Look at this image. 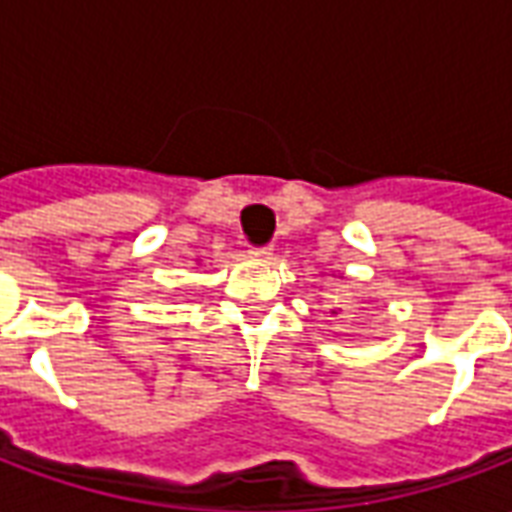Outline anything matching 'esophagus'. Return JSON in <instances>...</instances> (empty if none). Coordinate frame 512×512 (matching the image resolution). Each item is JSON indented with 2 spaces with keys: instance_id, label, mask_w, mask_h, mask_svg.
I'll list each match as a JSON object with an SVG mask.
<instances>
[{
  "instance_id": "esophagus-1",
  "label": "esophagus",
  "mask_w": 512,
  "mask_h": 512,
  "mask_svg": "<svg viewBox=\"0 0 512 512\" xmlns=\"http://www.w3.org/2000/svg\"><path fill=\"white\" fill-rule=\"evenodd\" d=\"M274 255V246H249V257H255V260H271Z\"/></svg>"
}]
</instances>
